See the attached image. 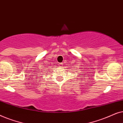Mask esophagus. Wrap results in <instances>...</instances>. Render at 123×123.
<instances>
[{"mask_svg": "<svg viewBox=\"0 0 123 123\" xmlns=\"http://www.w3.org/2000/svg\"><path fill=\"white\" fill-rule=\"evenodd\" d=\"M59 67H63V63H59Z\"/></svg>", "mask_w": 123, "mask_h": 123, "instance_id": "1", "label": "esophagus"}]
</instances>
